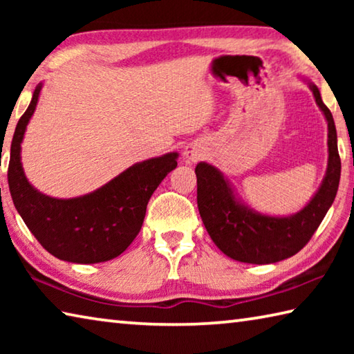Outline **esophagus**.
Wrapping results in <instances>:
<instances>
[{
  "instance_id": "34e87169",
  "label": "esophagus",
  "mask_w": 354,
  "mask_h": 354,
  "mask_svg": "<svg viewBox=\"0 0 354 354\" xmlns=\"http://www.w3.org/2000/svg\"><path fill=\"white\" fill-rule=\"evenodd\" d=\"M203 156L201 148L198 145H194V143H190L184 148V162L185 164H194L196 160H200V158Z\"/></svg>"
}]
</instances>
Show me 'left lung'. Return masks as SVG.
<instances>
[{
	"instance_id": "left-lung-1",
	"label": "left lung",
	"mask_w": 354,
	"mask_h": 354,
	"mask_svg": "<svg viewBox=\"0 0 354 354\" xmlns=\"http://www.w3.org/2000/svg\"><path fill=\"white\" fill-rule=\"evenodd\" d=\"M328 123V167L325 178L301 211L267 215L248 207L217 167L196 165V201L203 223L214 243L231 257L247 263H273L297 254L309 242L335 198L340 181L337 133L333 113L322 101L315 84L304 80Z\"/></svg>"
}]
</instances>
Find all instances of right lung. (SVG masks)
Segmentation results:
<instances>
[{
  "label": "right lung",
  "instance_id": "right-lung-1",
  "mask_svg": "<svg viewBox=\"0 0 354 354\" xmlns=\"http://www.w3.org/2000/svg\"><path fill=\"white\" fill-rule=\"evenodd\" d=\"M44 84L32 93L17 123L10 145L9 190L15 209L48 253L73 263L111 261L139 234L153 192L176 169L178 153L131 165L100 189L75 198H55L28 181L21 165V142Z\"/></svg>",
  "mask_w": 354,
  "mask_h": 354
}]
</instances>
